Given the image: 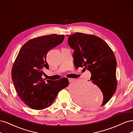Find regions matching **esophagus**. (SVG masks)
Masks as SVG:
<instances>
[{"label":"esophagus","mask_w":133,"mask_h":133,"mask_svg":"<svg viewBox=\"0 0 133 133\" xmlns=\"http://www.w3.org/2000/svg\"><path fill=\"white\" fill-rule=\"evenodd\" d=\"M68 80H69V82H73V81H74V79H73V78H69L68 79Z\"/></svg>","instance_id":"34e87169"}]
</instances>
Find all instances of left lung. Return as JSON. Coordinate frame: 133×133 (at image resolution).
<instances>
[{"label": "left lung", "instance_id": "obj_1", "mask_svg": "<svg viewBox=\"0 0 133 133\" xmlns=\"http://www.w3.org/2000/svg\"><path fill=\"white\" fill-rule=\"evenodd\" d=\"M68 36V44L74 50L75 67H84L90 71V80L103 92V106L111 99L117 87L116 60L113 51L97 36L82 33Z\"/></svg>", "mask_w": 133, "mask_h": 133}]
</instances>
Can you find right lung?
<instances>
[{"mask_svg":"<svg viewBox=\"0 0 133 133\" xmlns=\"http://www.w3.org/2000/svg\"><path fill=\"white\" fill-rule=\"evenodd\" d=\"M65 36L51 34L31 39L20 50L11 69V78L18 95L31 109L41 110L50 107L59 92L69 85L66 78L45 81L42 76L48 52L62 43Z\"/></svg>","mask_w":133,"mask_h":133,"instance_id":"add662e5","label":"right lung"}]
</instances>
